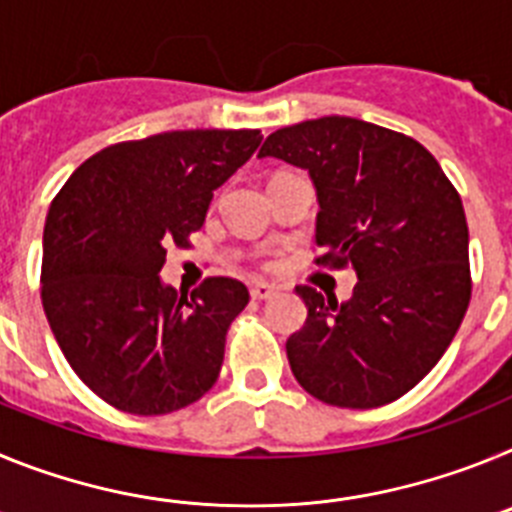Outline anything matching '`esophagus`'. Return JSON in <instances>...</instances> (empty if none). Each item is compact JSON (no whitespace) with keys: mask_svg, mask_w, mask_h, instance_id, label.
<instances>
[{"mask_svg":"<svg viewBox=\"0 0 512 512\" xmlns=\"http://www.w3.org/2000/svg\"><path fill=\"white\" fill-rule=\"evenodd\" d=\"M277 295V289L271 287V284H264V282H259V284H253L251 287V297L253 300H271V297Z\"/></svg>","mask_w":512,"mask_h":512,"instance_id":"esophagus-1","label":"esophagus"}]
</instances>
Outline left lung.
<instances>
[{"instance_id":"1","label":"left lung","mask_w":512,"mask_h":512,"mask_svg":"<svg viewBox=\"0 0 512 512\" xmlns=\"http://www.w3.org/2000/svg\"><path fill=\"white\" fill-rule=\"evenodd\" d=\"M259 156L310 174L315 264H351L359 279L346 302L297 287L307 320L287 338L292 374L336 408L397 400L438 364L472 297L459 192L418 140L356 117L289 125Z\"/></svg>"}]
</instances>
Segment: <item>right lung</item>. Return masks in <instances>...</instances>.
Returning <instances> with one entry per match:
<instances>
[{
	"instance_id": "right-lung-1",
	"label": "right lung",
	"mask_w": 512,
	"mask_h": 512,
	"mask_svg": "<svg viewBox=\"0 0 512 512\" xmlns=\"http://www.w3.org/2000/svg\"><path fill=\"white\" fill-rule=\"evenodd\" d=\"M259 130H171L87 158L43 230L40 297L63 356L94 395L133 415H166L217 382L225 333L248 305L238 279L192 297L161 282L166 248L189 246L212 192L259 148Z\"/></svg>"
}]
</instances>
